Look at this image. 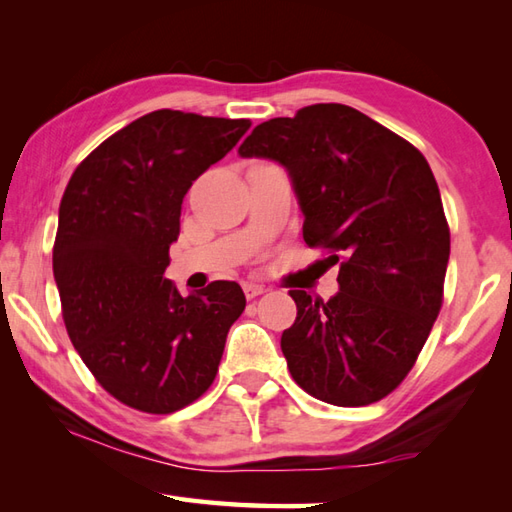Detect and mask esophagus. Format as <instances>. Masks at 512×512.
Masks as SVG:
<instances>
[{
  "label": "esophagus",
  "instance_id": "34e87169",
  "mask_svg": "<svg viewBox=\"0 0 512 512\" xmlns=\"http://www.w3.org/2000/svg\"><path fill=\"white\" fill-rule=\"evenodd\" d=\"M242 288H244L246 299H255V297H259V295H264V290H266L262 284H253V281H246V284H244Z\"/></svg>",
  "mask_w": 512,
  "mask_h": 512
}]
</instances>
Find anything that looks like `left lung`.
I'll use <instances>...</instances> for the list:
<instances>
[{"label":"left lung","mask_w":512,"mask_h":512,"mask_svg":"<svg viewBox=\"0 0 512 512\" xmlns=\"http://www.w3.org/2000/svg\"><path fill=\"white\" fill-rule=\"evenodd\" d=\"M239 156L288 171L303 239L339 264L332 299L290 290L297 319L281 334V352L292 378L339 407L385 398L416 363L442 308L451 235L429 162L341 103L270 118Z\"/></svg>","instance_id":"left-lung-1"}]
</instances>
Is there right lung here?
Listing matches in <instances>:
<instances>
[{
	"instance_id": "add662e5",
	"label": "right lung",
	"mask_w": 512,
	"mask_h": 512,
	"mask_svg": "<svg viewBox=\"0 0 512 512\" xmlns=\"http://www.w3.org/2000/svg\"><path fill=\"white\" fill-rule=\"evenodd\" d=\"M248 127L156 110L96 147L65 187L52 250L63 321L94 378L127 407L173 413L215 380L244 292L213 281L182 297L165 270L184 195Z\"/></svg>"
}]
</instances>
